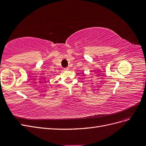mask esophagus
Instances as JSON below:
<instances>
[{
	"label": "esophagus",
	"mask_w": 146,
	"mask_h": 146,
	"mask_svg": "<svg viewBox=\"0 0 146 146\" xmlns=\"http://www.w3.org/2000/svg\"><path fill=\"white\" fill-rule=\"evenodd\" d=\"M64 70H69V68H64Z\"/></svg>",
	"instance_id": "1"
}]
</instances>
